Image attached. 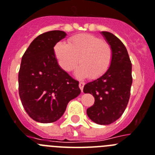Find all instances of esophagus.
<instances>
[{
    "label": "esophagus",
    "instance_id": "obj_1",
    "mask_svg": "<svg viewBox=\"0 0 155 155\" xmlns=\"http://www.w3.org/2000/svg\"><path fill=\"white\" fill-rule=\"evenodd\" d=\"M84 85H85V83L84 82H80V84H79V87H80V90H81V91L83 92V91H84Z\"/></svg>",
    "mask_w": 155,
    "mask_h": 155
}]
</instances>
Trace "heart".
<instances>
[{"label": "heart", "instance_id": "1", "mask_svg": "<svg viewBox=\"0 0 155 155\" xmlns=\"http://www.w3.org/2000/svg\"><path fill=\"white\" fill-rule=\"evenodd\" d=\"M53 53L58 65L64 71L73 70L79 58L80 64L75 75L81 79L90 75L93 79L102 76L110 68L113 59L110 45L90 34L72 36L68 44L58 41L53 47Z\"/></svg>", "mask_w": 155, "mask_h": 155}]
</instances>
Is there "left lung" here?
Segmentation results:
<instances>
[{
    "label": "left lung",
    "mask_w": 155,
    "mask_h": 155,
    "mask_svg": "<svg viewBox=\"0 0 155 155\" xmlns=\"http://www.w3.org/2000/svg\"><path fill=\"white\" fill-rule=\"evenodd\" d=\"M113 51L111 65L106 73L84 86V93L94 97V104L87 110L96 124H110L119 119L129 101L132 84V63L127 49L114 34L102 31Z\"/></svg>",
    "instance_id": "1"
}]
</instances>
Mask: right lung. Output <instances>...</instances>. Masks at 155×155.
Here are the masks:
<instances>
[{
	"mask_svg": "<svg viewBox=\"0 0 155 155\" xmlns=\"http://www.w3.org/2000/svg\"><path fill=\"white\" fill-rule=\"evenodd\" d=\"M67 34L51 31L33 40L22 58L19 94L24 110L34 120L53 123L61 117L68 103L81 93L79 82L58 65L53 53Z\"/></svg>",
	"mask_w": 155,
	"mask_h": 155,
	"instance_id": "right-lung-1",
	"label": "right lung"
}]
</instances>
